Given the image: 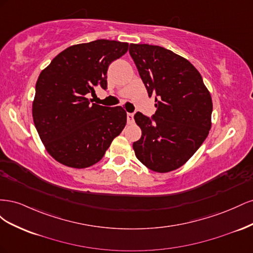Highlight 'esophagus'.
<instances>
[{
  "label": "esophagus",
  "mask_w": 253,
  "mask_h": 253,
  "mask_svg": "<svg viewBox=\"0 0 253 253\" xmlns=\"http://www.w3.org/2000/svg\"><path fill=\"white\" fill-rule=\"evenodd\" d=\"M126 118H127V124H132V122L134 121V114L133 113H127Z\"/></svg>",
  "instance_id": "1"
}]
</instances>
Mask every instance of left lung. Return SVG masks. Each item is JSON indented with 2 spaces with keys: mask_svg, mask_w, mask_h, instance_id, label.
Instances as JSON below:
<instances>
[{
  "mask_svg": "<svg viewBox=\"0 0 253 253\" xmlns=\"http://www.w3.org/2000/svg\"><path fill=\"white\" fill-rule=\"evenodd\" d=\"M149 97L155 96L152 118L134 116L141 137L133 143L137 159L150 170L167 173L193 156L211 128L212 99L196 68L185 58L157 45L131 44Z\"/></svg>",
  "mask_w": 253,
  "mask_h": 253,
  "instance_id": "obj_1",
  "label": "left lung"
}]
</instances>
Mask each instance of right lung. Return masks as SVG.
<instances>
[{
    "instance_id": "add662e5",
    "label": "right lung",
    "mask_w": 253,
    "mask_h": 253,
    "mask_svg": "<svg viewBox=\"0 0 253 253\" xmlns=\"http://www.w3.org/2000/svg\"><path fill=\"white\" fill-rule=\"evenodd\" d=\"M128 43L96 40L61 51L41 72L33 102L35 126L48 154L66 167L97 164L126 124L121 106L108 108L87 98L108 86L106 73Z\"/></svg>"
}]
</instances>
